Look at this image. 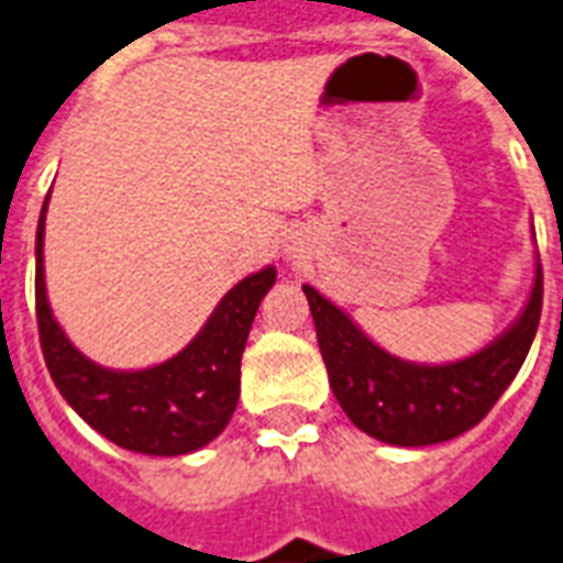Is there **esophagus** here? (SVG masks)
Wrapping results in <instances>:
<instances>
[{
	"label": "esophagus",
	"instance_id": "34e87169",
	"mask_svg": "<svg viewBox=\"0 0 563 563\" xmlns=\"http://www.w3.org/2000/svg\"><path fill=\"white\" fill-rule=\"evenodd\" d=\"M287 253H290L296 258V255H299V253H305V244H302V241H299V238H290V241H287Z\"/></svg>",
	"mask_w": 563,
	"mask_h": 563
}]
</instances>
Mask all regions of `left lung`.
<instances>
[{
  "label": "left lung",
  "mask_w": 563,
  "mask_h": 563,
  "mask_svg": "<svg viewBox=\"0 0 563 563\" xmlns=\"http://www.w3.org/2000/svg\"><path fill=\"white\" fill-rule=\"evenodd\" d=\"M317 325L319 352L343 412L377 442L424 448L456 439L488 416L532 349L541 322L543 273L515 325L483 352L444 366L409 363L384 352L325 296L302 285Z\"/></svg>",
  "instance_id": "8db88e82"
}]
</instances>
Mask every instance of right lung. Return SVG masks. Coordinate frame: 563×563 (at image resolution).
Returning <instances> with one entry per match:
<instances>
[{
  "label": "right lung",
  "mask_w": 563,
  "mask_h": 563,
  "mask_svg": "<svg viewBox=\"0 0 563 563\" xmlns=\"http://www.w3.org/2000/svg\"><path fill=\"white\" fill-rule=\"evenodd\" d=\"M46 203L37 223V328L54 386L92 430L124 451L183 456L223 433L241 395V354L255 310L276 285V267H264L229 290L200 334L159 366L139 372L103 368L69 343L46 299L43 235Z\"/></svg>",
  "instance_id": "right-lung-1"
}]
</instances>
